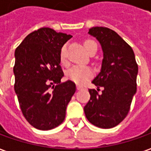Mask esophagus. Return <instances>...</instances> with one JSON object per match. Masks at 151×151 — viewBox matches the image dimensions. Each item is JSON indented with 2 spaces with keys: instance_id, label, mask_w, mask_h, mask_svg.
<instances>
[{
  "instance_id": "1",
  "label": "esophagus",
  "mask_w": 151,
  "mask_h": 151,
  "mask_svg": "<svg viewBox=\"0 0 151 151\" xmlns=\"http://www.w3.org/2000/svg\"><path fill=\"white\" fill-rule=\"evenodd\" d=\"M77 89L78 90H81V89H83V87L80 85H77Z\"/></svg>"
}]
</instances>
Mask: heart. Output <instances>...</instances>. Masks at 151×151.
Wrapping results in <instances>:
<instances>
[{"mask_svg":"<svg viewBox=\"0 0 151 151\" xmlns=\"http://www.w3.org/2000/svg\"><path fill=\"white\" fill-rule=\"evenodd\" d=\"M96 45V43L92 40H87L84 42V47L88 52H90L93 46ZM60 58L62 63H66L67 58V45L63 46L60 52ZM68 78L71 81L74 82L78 84H83L93 75V71L90 68L86 66H73L68 69L67 73Z\"/></svg>","mask_w":151,"mask_h":151,"instance_id":"obj_1","label":"heart"}]
</instances>
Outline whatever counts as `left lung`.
Masks as SVG:
<instances>
[{
	"mask_svg": "<svg viewBox=\"0 0 151 151\" xmlns=\"http://www.w3.org/2000/svg\"><path fill=\"white\" fill-rule=\"evenodd\" d=\"M88 34L100 43L104 58L99 73L92 81L97 89L88 90L91 97L83 109L92 124L110 129L127 116L137 89L138 65L131 47L114 31L93 27Z\"/></svg>",
	"mask_w": 151,
	"mask_h": 151,
	"instance_id": "1",
	"label": "left lung"
}]
</instances>
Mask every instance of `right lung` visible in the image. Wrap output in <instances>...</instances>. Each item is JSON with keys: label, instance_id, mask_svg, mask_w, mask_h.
I'll list each match as a JSON object with an SVG mask.
<instances>
[{"label": "right lung", "instance_id": "right-lung-1", "mask_svg": "<svg viewBox=\"0 0 151 151\" xmlns=\"http://www.w3.org/2000/svg\"><path fill=\"white\" fill-rule=\"evenodd\" d=\"M72 37L42 27L27 35L15 51V92L25 119L37 129H52L63 122L76 91L73 81L61 83L60 52Z\"/></svg>", "mask_w": 151, "mask_h": 151}]
</instances>
